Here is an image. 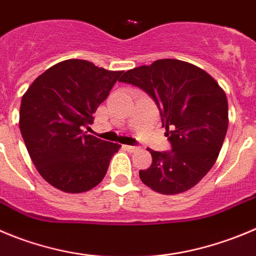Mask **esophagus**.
<instances>
[{"mask_svg": "<svg viewBox=\"0 0 256 256\" xmlns=\"http://www.w3.org/2000/svg\"><path fill=\"white\" fill-rule=\"evenodd\" d=\"M126 150H130V152H134V150H140V147H137V146H126Z\"/></svg>", "mask_w": 256, "mask_h": 256, "instance_id": "esophagus-1", "label": "esophagus"}]
</instances>
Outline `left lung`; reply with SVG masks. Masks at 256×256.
I'll list each match as a JSON object with an SVG mask.
<instances>
[{"label":"left lung","mask_w":256,"mask_h":256,"mask_svg":"<svg viewBox=\"0 0 256 256\" xmlns=\"http://www.w3.org/2000/svg\"><path fill=\"white\" fill-rule=\"evenodd\" d=\"M122 82L140 88L154 100L172 150H148L144 184L163 194L192 188L212 168L228 126L226 94L205 70L176 59L156 60L128 70Z\"/></svg>","instance_id":"8db88e82"}]
</instances>
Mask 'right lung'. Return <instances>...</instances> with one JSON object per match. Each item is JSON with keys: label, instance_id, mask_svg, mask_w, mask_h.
<instances>
[{"label": "right lung", "instance_id": "right-lung-1", "mask_svg": "<svg viewBox=\"0 0 256 256\" xmlns=\"http://www.w3.org/2000/svg\"><path fill=\"white\" fill-rule=\"evenodd\" d=\"M122 74L86 60H64L36 78L24 94L21 134L36 170L51 186L80 194L104 178L120 146L82 130L93 123Z\"/></svg>", "mask_w": 256, "mask_h": 256}]
</instances>
